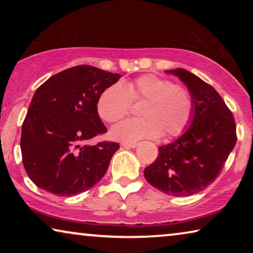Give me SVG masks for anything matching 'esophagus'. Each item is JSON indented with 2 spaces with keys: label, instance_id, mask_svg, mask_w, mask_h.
Returning <instances> with one entry per match:
<instances>
[{
  "label": "esophagus",
  "instance_id": "esophagus-1",
  "mask_svg": "<svg viewBox=\"0 0 253 253\" xmlns=\"http://www.w3.org/2000/svg\"><path fill=\"white\" fill-rule=\"evenodd\" d=\"M137 145V143H122V146L126 148H136Z\"/></svg>",
  "mask_w": 253,
  "mask_h": 253
}]
</instances>
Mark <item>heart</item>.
<instances>
[{
    "label": "heart",
    "mask_w": 253,
    "mask_h": 253,
    "mask_svg": "<svg viewBox=\"0 0 253 253\" xmlns=\"http://www.w3.org/2000/svg\"><path fill=\"white\" fill-rule=\"evenodd\" d=\"M131 99L145 100L140 109L143 117L123 121L113 126L110 137L117 141L154 139L162 133L166 137L179 136L192 120L191 93L167 78L151 74L108 86L96 103L99 116L109 123L122 120L129 113Z\"/></svg>",
    "instance_id": "obj_1"
}]
</instances>
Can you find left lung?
I'll use <instances>...</instances> for the list:
<instances>
[{"mask_svg":"<svg viewBox=\"0 0 253 253\" xmlns=\"http://www.w3.org/2000/svg\"><path fill=\"white\" fill-rule=\"evenodd\" d=\"M179 78L193 99V115L184 133L159 147L145 168L147 182L161 192L188 197L203 191L219 176L236 144L233 114L212 86L185 69L166 70Z\"/></svg>","mask_w":253,"mask_h":253,"instance_id":"1","label":"left lung"}]
</instances>
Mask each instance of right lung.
<instances>
[{
	"instance_id": "1",
	"label": "right lung",
	"mask_w": 253,
	"mask_h": 253,
	"mask_svg": "<svg viewBox=\"0 0 253 253\" xmlns=\"http://www.w3.org/2000/svg\"><path fill=\"white\" fill-rule=\"evenodd\" d=\"M120 78L91 65H77L37 89L22 126L20 150L24 168L38 188L70 197L103 177L120 145L86 141L107 132L96 103Z\"/></svg>"
}]
</instances>
